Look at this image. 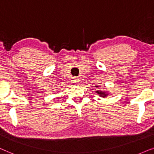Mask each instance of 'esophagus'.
<instances>
[{
    "instance_id": "obj_1",
    "label": "esophagus",
    "mask_w": 154,
    "mask_h": 154,
    "mask_svg": "<svg viewBox=\"0 0 154 154\" xmlns=\"http://www.w3.org/2000/svg\"><path fill=\"white\" fill-rule=\"evenodd\" d=\"M72 82L76 84V85H77L79 82V79H77V78H73V80H72Z\"/></svg>"
}]
</instances>
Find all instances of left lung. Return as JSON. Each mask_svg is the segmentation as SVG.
Segmentation results:
<instances>
[{
	"label": "left lung",
	"instance_id": "left-lung-1",
	"mask_svg": "<svg viewBox=\"0 0 154 154\" xmlns=\"http://www.w3.org/2000/svg\"><path fill=\"white\" fill-rule=\"evenodd\" d=\"M95 87H96V88H100V87L98 85H96V86H95ZM96 93L98 95H99V96H101V97H102V98H106L108 96V92H106L104 91H101V90H100V89L96 90Z\"/></svg>",
	"mask_w": 154,
	"mask_h": 154
}]
</instances>
